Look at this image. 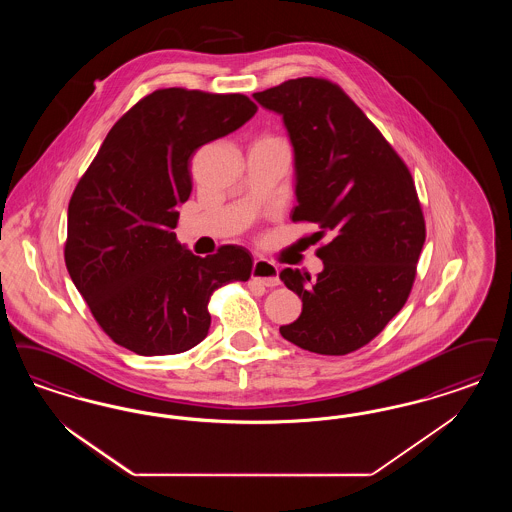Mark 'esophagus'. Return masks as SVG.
<instances>
[{"label": "esophagus", "instance_id": "34e87169", "mask_svg": "<svg viewBox=\"0 0 512 512\" xmlns=\"http://www.w3.org/2000/svg\"><path fill=\"white\" fill-rule=\"evenodd\" d=\"M251 278L266 287H276L280 284L278 266L266 259H255L251 268Z\"/></svg>", "mask_w": 512, "mask_h": 512}]
</instances>
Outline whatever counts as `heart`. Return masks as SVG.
I'll return each instance as SVG.
<instances>
[{
    "label": "heart",
    "instance_id": "1",
    "mask_svg": "<svg viewBox=\"0 0 512 512\" xmlns=\"http://www.w3.org/2000/svg\"><path fill=\"white\" fill-rule=\"evenodd\" d=\"M259 143H282V141L276 139V137H263Z\"/></svg>",
    "mask_w": 512,
    "mask_h": 512
}]
</instances>
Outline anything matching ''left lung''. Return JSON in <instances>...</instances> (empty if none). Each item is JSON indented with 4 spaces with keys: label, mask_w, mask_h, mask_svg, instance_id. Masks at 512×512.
<instances>
[{
    "label": "left lung",
    "mask_w": 512,
    "mask_h": 512,
    "mask_svg": "<svg viewBox=\"0 0 512 512\" xmlns=\"http://www.w3.org/2000/svg\"><path fill=\"white\" fill-rule=\"evenodd\" d=\"M253 99L282 116L295 154V223L318 225L324 270L284 268L301 316L282 337L316 354L368 345L408 301L425 219L408 165L347 93L324 78L287 80Z\"/></svg>",
    "instance_id": "left-lung-1"
}]
</instances>
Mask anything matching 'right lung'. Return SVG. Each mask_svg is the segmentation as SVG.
I'll use <instances>...</instances> for the list:
<instances>
[{"instance_id":"right-lung-1","label":"right lung","mask_w":512,"mask_h":512,"mask_svg":"<svg viewBox=\"0 0 512 512\" xmlns=\"http://www.w3.org/2000/svg\"><path fill=\"white\" fill-rule=\"evenodd\" d=\"M257 104L240 93L169 87L146 95L108 131L68 204L64 261L104 333L141 356L202 343L209 299L247 282L246 247L198 257L177 242L179 204L192 192L194 152L242 127Z\"/></svg>"}]
</instances>
